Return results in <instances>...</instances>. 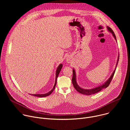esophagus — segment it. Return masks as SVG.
<instances>
[{"label": "esophagus", "instance_id": "34e87169", "mask_svg": "<svg viewBox=\"0 0 130 130\" xmlns=\"http://www.w3.org/2000/svg\"><path fill=\"white\" fill-rule=\"evenodd\" d=\"M67 62H68V63H70V59H67Z\"/></svg>", "mask_w": 130, "mask_h": 130}]
</instances>
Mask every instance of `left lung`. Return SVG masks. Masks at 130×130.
Returning <instances> with one entry per match:
<instances>
[{
	"instance_id": "1",
	"label": "left lung",
	"mask_w": 130,
	"mask_h": 130,
	"mask_svg": "<svg viewBox=\"0 0 130 130\" xmlns=\"http://www.w3.org/2000/svg\"><path fill=\"white\" fill-rule=\"evenodd\" d=\"M107 28L108 31H109L111 33L113 34L114 38H115V39L117 41L115 34L114 32H113V31L112 30V29H111L110 27H107ZM119 54L118 55V60H117V64H116V68L114 70V71H113V73L112 74V75L110 76V78L104 84H103L102 85H101L100 86H98L97 87L92 88V89H83L82 88H81L78 85V84L77 83V81H76V75L75 70L74 69H73V70H72L73 76H72V84H73V85L74 87H75V88L76 89V90H77L79 92H80V93L84 94V95H92V94H95L96 93H97V92H98L99 91H101L102 89H104V88H105L107 87V86H108V85H109L110 82L112 81L113 77V76L114 75V73H115V70H116L117 64H118V61H119Z\"/></svg>"
}]
</instances>
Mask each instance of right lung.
I'll use <instances>...</instances> for the list:
<instances>
[{
	"label": "right lung",
	"instance_id": "right-lung-1",
	"mask_svg": "<svg viewBox=\"0 0 130 130\" xmlns=\"http://www.w3.org/2000/svg\"><path fill=\"white\" fill-rule=\"evenodd\" d=\"M62 67H63V65L62 64H60L59 65V66L57 68V69L56 70V77H55V84H54V86H53V88H52V89L51 90H50L49 92H47V93L44 94H32H32H30V95H31L32 96H33L38 97H46V96H48L50 95L52 93V92H53V91L54 90V88L55 87V85H56V84H57V78L58 77V76L59 75V73L60 72V71H61Z\"/></svg>",
	"mask_w": 130,
	"mask_h": 130
}]
</instances>
